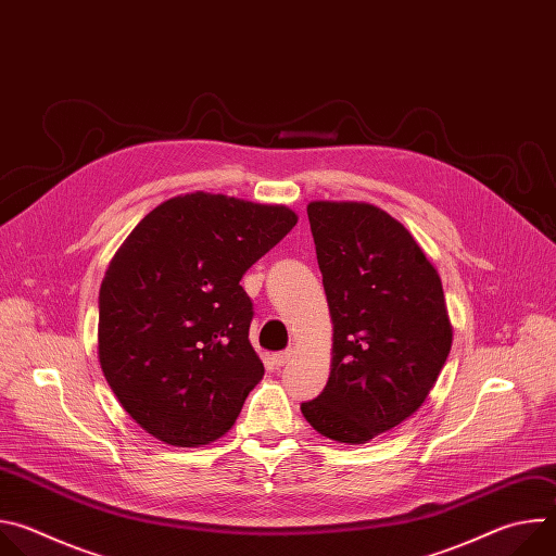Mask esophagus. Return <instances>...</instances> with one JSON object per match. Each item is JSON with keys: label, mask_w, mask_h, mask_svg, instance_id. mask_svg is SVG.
I'll list each match as a JSON object with an SVG mask.
<instances>
[{"label": "esophagus", "mask_w": 556, "mask_h": 556, "mask_svg": "<svg viewBox=\"0 0 556 556\" xmlns=\"http://www.w3.org/2000/svg\"><path fill=\"white\" fill-rule=\"evenodd\" d=\"M292 358V350H286V352H277V354H273V365H277V367H283L288 361Z\"/></svg>", "instance_id": "34e87169"}]
</instances>
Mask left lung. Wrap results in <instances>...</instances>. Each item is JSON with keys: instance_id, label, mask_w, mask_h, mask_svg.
<instances>
[{"instance_id": "left-lung-1", "label": "left lung", "mask_w": 556, "mask_h": 556, "mask_svg": "<svg viewBox=\"0 0 556 556\" xmlns=\"http://www.w3.org/2000/svg\"><path fill=\"white\" fill-rule=\"evenodd\" d=\"M334 324L326 389L301 403L321 435L365 444L425 403L451 352L442 281L412 232L363 202H309Z\"/></svg>"}]
</instances>
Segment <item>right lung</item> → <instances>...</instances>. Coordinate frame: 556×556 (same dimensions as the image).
<instances>
[{
	"mask_svg": "<svg viewBox=\"0 0 556 556\" xmlns=\"http://www.w3.org/2000/svg\"><path fill=\"white\" fill-rule=\"evenodd\" d=\"M296 224L286 206L189 193L155 206L99 292V358L123 409L153 438H222L264 376L244 273Z\"/></svg>",
	"mask_w": 556,
	"mask_h": 556,
	"instance_id": "right-lung-1",
	"label": "right lung"
}]
</instances>
